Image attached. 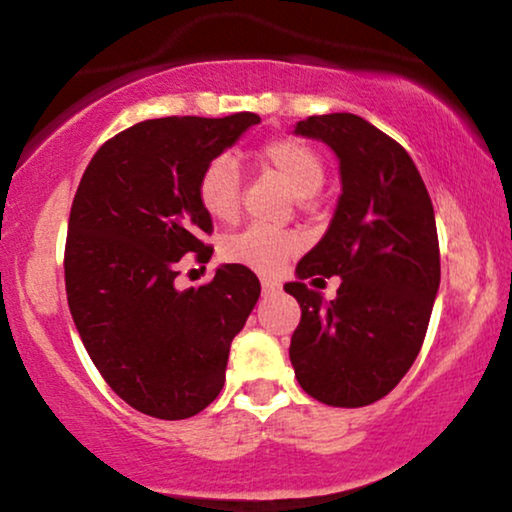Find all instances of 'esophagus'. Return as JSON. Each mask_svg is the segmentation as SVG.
<instances>
[{"instance_id":"1","label":"esophagus","mask_w":512,"mask_h":512,"mask_svg":"<svg viewBox=\"0 0 512 512\" xmlns=\"http://www.w3.org/2000/svg\"><path fill=\"white\" fill-rule=\"evenodd\" d=\"M261 284H263V291H265V294H275V291H280V284L272 282V280H263Z\"/></svg>"}]
</instances>
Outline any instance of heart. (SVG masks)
Returning <instances> with one entry per match:
<instances>
[{"label":"heart","mask_w":512,"mask_h":512,"mask_svg":"<svg viewBox=\"0 0 512 512\" xmlns=\"http://www.w3.org/2000/svg\"><path fill=\"white\" fill-rule=\"evenodd\" d=\"M258 162L265 171L280 181L294 197H308L324 181V164L313 148L294 138H277L263 145ZM197 197L202 209L216 221H230L240 207V178L235 164L228 157H218L204 167L197 181ZM298 247L289 232L270 228H249L230 237L223 247V256L232 263L270 275L287 263Z\"/></svg>","instance_id":"obj_1"}]
</instances>
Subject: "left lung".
I'll return each mask as SVG.
<instances>
[{
	"instance_id": "left-lung-1",
	"label": "left lung",
	"mask_w": 512,
	"mask_h": 512,
	"mask_svg": "<svg viewBox=\"0 0 512 512\" xmlns=\"http://www.w3.org/2000/svg\"><path fill=\"white\" fill-rule=\"evenodd\" d=\"M296 136L334 150L341 197L327 232L284 291L301 305L289 360L301 388L331 407L386 397L414 364L440 289L435 211L414 159L367 119L331 112ZM342 277L327 304L302 280Z\"/></svg>"
}]
</instances>
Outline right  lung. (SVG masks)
Here are the masks:
<instances>
[{
    "label": "right lung",
    "instance_id": "right-lung-1",
    "mask_svg": "<svg viewBox=\"0 0 512 512\" xmlns=\"http://www.w3.org/2000/svg\"><path fill=\"white\" fill-rule=\"evenodd\" d=\"M254 112L145 119L101 145L72 199L65 291L105 383L141 414L178 421L223 390L230 343L261 296L249 268L225 263L204 287L176 289L178 261L209 263L211 216L197 197L209 162Z\"/></svg>",
    "mask_w": 512,
    "mask_h": 512
}]
</instances>
